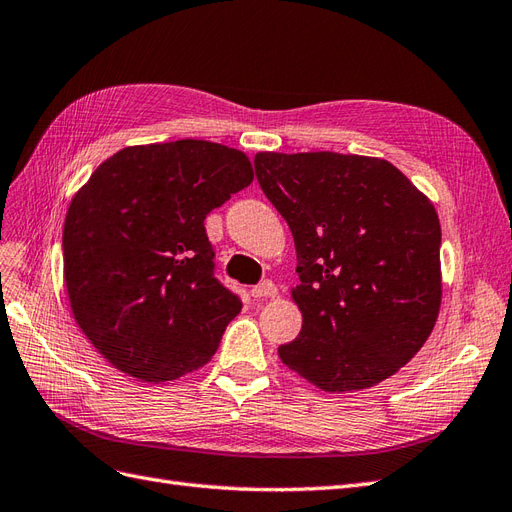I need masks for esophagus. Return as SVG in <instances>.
Returning <instances> with one entry per match:
<instances>
[{
    "mask_svg": "<svg viewBox=\"0 0 512 512\" xmlns=\"http://www.w3.org/2000/svg\"><path fill=\"white\" fill-rule=\"evenodd\" d=\"M251 294H253L255 298H274V296H276V285L266 279V281H261L259 285H255V287L251 289Z\"/></svg>",
    "mask_w": 512,
    "mask_h": 512,
    "instance_id": "34e87169",
    "label": "esophagus"
}]
</instances>
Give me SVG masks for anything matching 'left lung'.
Returning a JSON list of instances; mask_svg holds the SVG:
<instances>
[{
  "instance_id": "obj_1",
  "label": "left lung",
  "mask_w": 512,
  "mask_h": 512,
  "mask_svg": "<svg viewBox=\"0 0 512 512\" xmlns=\"http://www.w3.org/2000/svg\"><path fill=\"white\" fill-rule=\"evenodd\" d=\"M261 191L296 242L302 311L283 364L321 390L371 388L425 345L440 313L442 229L433 203L382 158L255 156Z\"/></svg>"
}]
</instances>
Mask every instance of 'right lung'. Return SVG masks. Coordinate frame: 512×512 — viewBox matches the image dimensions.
Returning a JSON list of instances; mask_svg holds the SVG:
<instances>
[{
    "mask_svg": "<svg viewBox=\"0 0 512 512\" xmlns=\"http://www.w3.org/2000/svg\"><path fill=\"white\" fill-rule=\"evenodd\" d=\"M251 182L246 154L180 139L120 150L70 201L72 315L115 369L158 384L214 356L242 300L214 276L203 221Z\"/></svg>",
    "mask_w": 512,
    "mask_h": 512,
    "instance_id": "add662e5",
    "label": "right lung"
}]
</instances>
